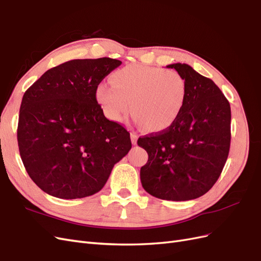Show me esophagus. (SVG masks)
<instances>
[{
  "label": "esophagus",
  "instance_id": "1",
  "mask_svg": "<svg viewBox=\"0 0 261 261\" xmlns=\"http://www.w3.org/2000/svg\"><path fill=\"white\" fill-rule=\"evenodd\" d=\"M137 139H138V135L136 133H132L130 134V140H132V144L133 145H136L137 144Z\"/></svg>",
  "mask_w": 261,
  "mask_h": 261
}]
</instances>
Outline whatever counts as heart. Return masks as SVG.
Segmentation results:
<instances>
[{
    "label": "heart",
    "instance_id": "1",
    "mask_svg": "<svg viewBox=\"0 0 261 261\" xmlns=\"http://www.w3.org/2000/svg\"><path fill=\"white\" fill-rule=\"evenodd\" d=\"M186 93V82L178 73L132 64L114 72L112 84H98L96 99L110 120L122 122L133 109L148 130L161 132L177 120Z\"/></svg>",
    "mask_w": 261,
    "mask_h": 261
}]
</instances>
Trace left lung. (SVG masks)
<instances>
[{"label": "left lung", "instance_id": "obj_1", "mask_svg": "<svg viewBox=\"0 0 261 261\" xmlns=\"http://www.w3.org/2000/svg\"><path fill=\"white\" fill-rule=\"evenodd\" d=\"M187 85L183 110L169 128L140 137L148 153L140 169L144 189L156 198L196 199L218 180L231 144V107L210 78L187 64H171Z\"/></svg>", "mask_w": 261, "mask_h": 261}]
</instances>
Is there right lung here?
<instances>
[{"instance_id": "right-lung-1", "label": "right lung", "mask_w": 261, "mask_h": 261, "mask_svg": "<svg viewBox=\"0 0 261 261\" xmlns=\"http://www.w3.org/2000/svg\"><path fill=\"white\" fill-rule=\"evenodd\" d=\"M121 61L72 60L55 66L23 93L17 140L21 161L42 191L62 199L101 191L132 148L129 133L109 121L96 88Z\"/></svg>"}]
</instances>
